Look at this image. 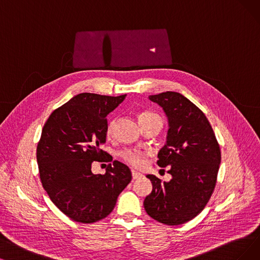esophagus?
I'll return each mask as SVG.
<instances>
[{
	"instance_id": "obj_1",
	"label": "esophagus",
	"mask_w": 260,
	"mask_h": 260,
	"mask_svg": "<svg viewBox=\"0 0 260 260\" xmlns=\"http://www.w3.org/2000/svg\"><path fill=\"white\" fill-rule=\"evenodd\" d=\"M142 176H143V174H142V173L132 170V178H133V179H139V178H141V177H142Z\"/></svg>"
}]
</instances>
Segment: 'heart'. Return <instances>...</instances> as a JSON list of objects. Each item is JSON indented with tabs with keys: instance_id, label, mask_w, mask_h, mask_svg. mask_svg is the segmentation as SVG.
<instances>
[{
	"instance_id": "heart-1",
	"label": "heart",
	"mask_w": 260,
	"mask_h": 260,
	"mask_svg": "<svg viewBox=\"0 0 260 260\" xmlns=\"http://www.w3.org/2000/svg\"><path fill=\"white\" fill-rule=\"evenodd\" d=\"M150 117H159V116H157L155 114H152V113H143L140 115L139 119L150 118ZM115 122H116L115 119H112L109 121L108 126H107V136L108 137H110L113 133L114 127H115ZM121 155H122L124 161L128 162L130 165L134 166V168H141V166L145 162V153L140 150H126L124 152H122Z\"/></svg>"
}]
</instances>
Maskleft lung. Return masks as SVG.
<instances>
[{
    "label": "left lung",
    "mask_w": 260,
    "mask_h": 260,
    "mask_svg": "<svg viewBox=\"0 0 260 260\" xmlns=\"http://www.w3.org/2000/svg\"><path fill=\"white\" fill-rule=\"evenodd\" d=\"M159 105L169 121L166 143L158 153L160 168L171 166L170 181L147 175L151 193L144 208L155 221L180 225L199 214L214 190L221 163L220 146L205 114L176 91L148 97Z\"/></svg>",
    "instance_id": "1"
}]
</instances>
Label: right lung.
<instances>
[{"mask_svg":"<svg viewBox=\"0 0 260 260\" xmlns=\"http://www.w3.org/2000/svg\"><path fill=\"white\" fill-rule=\"evenodd\" d=\"M127 95L82 92L52 112L41 132L37 163L44 189L71 220L94 223L108 216L131 181V171L117 160L105 175L92 174L91 163L111 162L100 149L107 140V116Z\"/></svg>","mask_w":260,"mask_h":260,"instance_id":"right-lung-1","label":"right lung"}]
</instances>
